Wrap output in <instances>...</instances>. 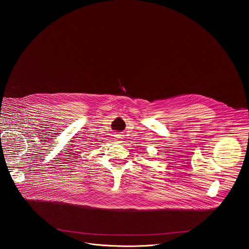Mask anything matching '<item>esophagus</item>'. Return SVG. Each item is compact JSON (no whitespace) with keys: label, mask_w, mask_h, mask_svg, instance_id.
I'll list each match as a JSON object with an SVG mask.
<instances>
[{"label":"esophagus","mask_w":249,"mask_h":249,"mask_svg":"<svg viewBox=\"0 0 249 249\" xmlns=\"http://www.w3.org/2000/svg\"><path fill=\"white\" fill-rule=\"evenodd\" d=\"M115 141L116 142H122V139H123V135H121V134H117V135H115Z\"/></svg>","instance_id":"esophagus-1"}]
</instances>
